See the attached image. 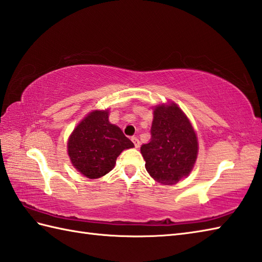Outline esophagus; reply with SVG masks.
Listing matches in <instances>:
<instances>
[{
	"instance_id": "34e87169",
	"label": "esophagus",
	"mask_w": 262,
	"mask_h": 262,
	"mask_svg": "<svg viewBox=\"0 0 262 262\" xmlns=\"http://www.w3.org/2000/svg\"><path fill=\"white\" fill-rule=\"evenodd\" d=\"M132 141H133V143H134V145H135L136 148L140 147L141 143H140V140H138V138H137L136 136H133V137H132Z\"/></svg>"
}]
</instances>
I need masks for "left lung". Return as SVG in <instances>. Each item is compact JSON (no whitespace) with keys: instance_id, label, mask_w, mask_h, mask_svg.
Listing matches in <instances>:
<instances>
[{"instance_id":"8db88e82","label":"left lung","mask_w":262,"mask_h":262,"mask_svg":"<svg viewBox=\"0 0 262 262\" xmlns=\"http://www.w3.org/2000/svg\"><path fill=\"white\" fill-rule=\"evenodd\" d=\"M141 153L149 176L163 185H176L190 173L198 153L197 136L176 103L155 107L151 140L143 144Z\"/></svg>"}]
</instances>
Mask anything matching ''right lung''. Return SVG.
<instances>
[{"mask_svg": "<svg viewBox=\"0 0 262 262\" xmlns=\"http://www.w3.org/2000/svg\"><path fill=\"white\" fill-rule=\"evenodd\" d=\"M108 110L92 111L70 136L68 152L74 168L89 179L107 174L118 155L134 144L119 127L110 124Z\"/></svg>", "mask_w": 262, "mask_h": 262, "instance_id": "1", "label": "right lung"}]
</instances>
